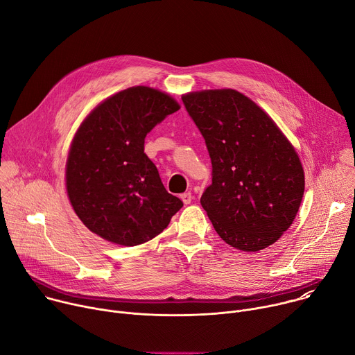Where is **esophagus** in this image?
<instances>
[{
	"mask_svg": "<svg viewBox=\"0 0 355 355\" xmlns=\"http://www.w3.org/2000/svg\"><path fill=\"white\" fill-rule=\"evenodd\" d=\"M180 196H181V199H182V202H184L185 205H188V204H191V202H192V193L191 192H184Z\"/></svg>",
	"mask_w": 355,
	"mask_h": 355,
	"instance_id": "1",
	"label": "esophagus"
}]
</instances>
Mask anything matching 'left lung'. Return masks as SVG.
<instances>
[{"mask_svg": "<svg viewBox=\"0 0 355 355\" xmlns=\"http://www.w3.org/2000/svg\"><path fill=\"white\" fill-rule=\"evenodd\" d=\"M182 103L211 157L212 184L200 205L216 233L243 251L271 245L292 225L305 189L295 148L259 105L234 89L191 92Z\"/></svg>", "mask_w": 355, "mask_h": 355, "instance_id": "obj_1", "label": "left lung"}]
</instances>
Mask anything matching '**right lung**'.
<instances>
[{"label":"right lung","mask_w":355,"mask_h":355,"mask_svg":"<svg viewBox=\"0 0 355 355\" xmlns=\"http://www.w3.org/2000/svg\"><path fill=\"white\" fill-rule=\"evenodd\" d=\"M170 95L132 87L99 104L80 126L67 159L71 205L95 234L137 245L160 234L182 208L144 153V139L177 112Z\"/></svg>","instance_id":"obj_1"}]
</instances>
